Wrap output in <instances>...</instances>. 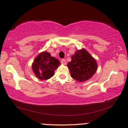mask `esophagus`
Here are the masks:
<instances>
[{
	"label": "esophagus",
	"instance_id": "esophagus-1",
	"mask_svg": "<svg viewBox=\"0 0 128 128\" xmlns=\"http://www.w3.org/2000/svg\"><path fill=\"white\" fill-rule=\"evenodd\" d=\"M61 63H62V64H64V65H65V64H66V60L64 59H62V60H61Z\"/></svg>",
	"mask_w": 128,
	"mask_h": 128
}]
</instances>
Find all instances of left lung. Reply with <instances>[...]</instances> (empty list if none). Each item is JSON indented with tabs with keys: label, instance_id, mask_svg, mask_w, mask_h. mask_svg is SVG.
Returning a JSON list of instances; mask_svg holds the SVG:
<instances>
[{
	"label": "left lung",
	"instance_id": "left-lung-1",
	"mask_svg": "<svg viewBox=\"0 0 128 128\" xmlns=\"http://www.w3.org/2000/svg\"><path fill=\"white\" fill-rule=\"evenodd\" d=\"M73 79L78 82L89 80L96 72L98 64L95 59L85 49L76 50L68 64Z\"/></svg>",
	"mask_w": 128,
	"mask_h": 128
}]
</instances>
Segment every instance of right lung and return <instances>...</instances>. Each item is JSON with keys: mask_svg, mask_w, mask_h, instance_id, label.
Instances as JSON below:
<instances>
[{"mask_svg": "<svg viewBox=\"0 0 128 128\" xmlns=\"http://www.w3.org/2000/svg\"><path fill=\"white\" fill-rule=\"evenodd\" d=\"M60 62L50 53L44 51L36 57L33 62L32 70L38 78L40 80H47L54 75V70L60 65Z\"/></svg>", "mask_w": 128, "mask_h": 128, "instance_id": "obj_1", "label": "right lung"}]
</instances>
